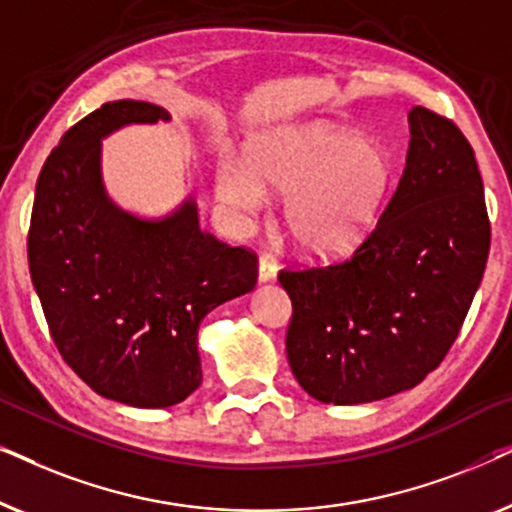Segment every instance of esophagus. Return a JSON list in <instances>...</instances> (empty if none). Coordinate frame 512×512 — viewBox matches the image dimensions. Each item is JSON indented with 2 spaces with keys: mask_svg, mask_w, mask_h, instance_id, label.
Listing matches in <instances>:
<instances>
[{
  "mask_svg": "<svg viewBox=\"0 0 512 512\" xmlns=\"http://www.w3.org/2000/svg\"><path fill=\"white\" fill-rule=\"evenodd\" d=\"M275 277H277L275 258L263 254L261 258H258V282H272Z\"/></svg>",
  "mask_w": 512,
  "mask_h": 512,
  "instance_id": "34e87169",
  "label": "esophagus"
}]
</instances>
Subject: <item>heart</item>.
<instances>
[{
    "label": "heart",
    "instance_id": "obj_1",
    "mask_svg": "<svg viewBox=\"0 0 512 512\" xmlns=\"http://www.w3.org/2000/svg\"><path fill=\"white\" fill-rule=\"evenodd\" d=\"M391 181L380 144L331 125L279 130L251 146L249 165L221 156L214 172L219 200L237 216L265 205L263 183L286 195L284 226L305 256L342 258L373 228Z\"/></svg>",
    "mask_w": 512,
    "mask_h": 512
}]
</instances>
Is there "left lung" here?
<instances>
[{
	"instance_id": "8db88e82",
	"label": "left lung",
	"mask_w": 512,
	"mask_h": 512,
	"mask_svg": "<svg viewBox=\"0 0 512 512\" xmlns=\"http://www.w3.org/2000/svg\"><path fill=\"white\" fill-rule=\"evenodd\" d=\"M408 121L403 177L354 256L279 272L293 305L286 359L321 403L380 401L422 382L482 282L492 228L473 146L431 109Z\"/></svg>"
}]
</instances>
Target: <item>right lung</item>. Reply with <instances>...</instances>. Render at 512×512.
<instances>
[{"instance_id":"add662e5","label":"right lung","mask_w":512,"mask_h":512,"mask_svg":"<svg viewBox=\"0 0 512 512\" xmlns=\"http://www.w3.org/2000/svg\"><path fill=\"white\" fill-rule=\"evenodd\" d=\"M158 121H170L158 104L118 100L72 125L41 167L27 235L62 359L97 394L135 408H170L200 387V321L258 277L254 251L200 228L193 198L151 221L107 195L102 139Z\"/></svg>"}]
</instances>
